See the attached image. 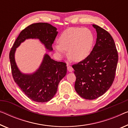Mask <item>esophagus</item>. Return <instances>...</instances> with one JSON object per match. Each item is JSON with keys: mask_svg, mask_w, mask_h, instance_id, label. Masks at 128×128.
Returning a JSON list of instances; mask_svg holds the SVG:
<instances>
[{"mask_svg": "<svg viewBox=\"0 0 128 128\" xmlns=\"http://www.w3.org/2000/svg\"><path fill=\"white\" fill-rule=\"evenodd\" d=\"M67 70H68L69 72H72V71H73V68H72V67L71 66H70V65H68V64H67Z\"/></svg>", "mask_w": 128, "mask_h": 128, "instance_id": "obj_1", "label": "esophagus"}]
</instances>
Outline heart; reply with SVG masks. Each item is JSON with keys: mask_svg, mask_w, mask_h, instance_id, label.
I'll list each match as a JSON object with an SVG mask.
<instances>
[{"mask_svg": "<svg viewBox=\"0 0 128 128\" xmlns=\"http://www.w3.org/2000/svg\"><path fill=\"white\" fill-rule=\"evenodd\" d=\"M58 43L54 45L56 51L61 55L68 51L69 58L75 62L86 58L92 50L94 35L90 30L82 28H72L61 34Z\"/></svg>", "mask_w": 128, "mask_h": 128, "instance_id": "1", "label": "heart"}]
</instances>
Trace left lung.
Returning <instances> with one entry per match:
<instances>
[{
    "label": "left lung",
    "mask_w": 128,
    "mask_h": 128,
    "mask_svg": "<svg viewBox=\"0 0 128 128\" xmlns=\"http://www.w3.org/2000/svg\"><path fill=\"white\" fill-rule=\"evenodd\" d=\"M96 41L89 56L72 68L76 76V92L86 100H94L104 94L115 78L118 56L116 44L108 32L92 24Z\"/></svg>",
    "instance_id": "left-lung-1"
}]
</instances>
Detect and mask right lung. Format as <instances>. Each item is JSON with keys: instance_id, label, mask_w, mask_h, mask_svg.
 Wrapping results in <instances>:
<instances>
[{"instance_id": "add662e5", "label": "right lung", "mask_w": 128, "mask_h": 128, "mask_svg": "<svg viewBox=\"0 0 128 128\" xmlns=\"http://www.w3.org/2000/svg\"><path fill=\"white\" fill-rule=\"evenodd\" d=\"M58 33L56 28L48 23L33 24L20 32L10 52L11 72L15 82L28 98L35 102H46L52 99L59 82L66 74V63L54 61L45 54L38 69L32 74H24L17 67L14 58L15 50L25 40L37 38L46 49L52 51Z\"/></svg>"}]
</instances>
